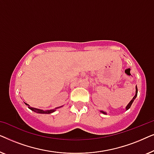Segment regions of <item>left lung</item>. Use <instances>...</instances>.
I'll return each instance as SVG.
<instances>
[{
	"label": "left lung",
	"instance_id": "8db88e82",
	"mask_svg": "<svg viewBox=\"0 0 154 154\" xmlns=\"http://www.w3.org/2000/svg\"><path fill=\"white\" fill-rule=\"evenodd\" d=\"M135 89H136V91H135V94H134V96L133 97V98L132 99V100L130 101V102L128 103V104L127 105V106H126V107H125V109H126V111L127 110H128V109H129L130 108V106H131V105H132V103H133V102L134 101V100H135L136 99V97H137V85H136V88H135ZM101 113H104V114H107V113L106 112V111H100Z\"/></svg>",
	"mask_w": 154,
	"mask_h": 154
}]
</instances>
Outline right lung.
<instances>
[{"mask_svg": "<svg viewBox=\"0 0 154 154\" xmlns=\"http://www.w3.org/2000/svg\"><path fill=\"white\" fill-rule=\"evenodd\" d=\"M24 104H26V106H28V108H29V109H31V111H34V112L38 113H42V114H49V113H53V112H54V111H55L57 110V109H59V108H60V107L62 106H60V107H57V108L54 109H50V110H45V111H44V110H41V109H35V108H33V107H31V106H29V105L28 104H26V103H25V102H24Z\"/></svg>", "mask_w": 154, "mask_h": 154, "instance_id": "add662e5", "label": "right lung"}]
</instances>
